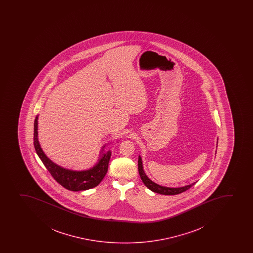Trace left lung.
Wrapping results in <instances>:
<instances>
[{"label":"left lung","instance_id":"1","mask_svg":"<svg viewBox=\"0 0 253 253\" xmlns=\"http://www.w3.org/2000/svg\"><path fill=\"white\" fill-rule=\"evenodd\" d=\"M138 172H139L140 177L142 179V182L144 183L147 187L149 190H151L154 192L159 193V194L162 195H177L180 194L181 192H184L189 188H191L193 185L196 184V182L192 183V185H188V186H183V187H178V188H170V187H166V186H161L158 184L153 182L150 179H148V176L146 175L145 173L143 171L142 169V159L141 157H138Z\"/></svg>","mask_w":253,"mask_h":253}]
</instances>
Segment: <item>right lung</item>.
Masks as SVG:
<instances>
[{
	"label": "right lung",
	"instance_id": "right-lung-1",
	"mask_svg": "<svg viewBox=\"0 0 253 253\" xmlns=\"http://www.w3.org/2000/svg\"><path fill=\"white\" fill-rule=\"evenodd\" d=\"M37 120L38 117L36 116L34 124V145L35 151L44 164L45 168L52 175V177L63 187L73 192L84 191L98 186L107 173L109 161L111 159V152L109 151L107 154H104L99 160V163L88 170L73 171L61 168L60 166H56L51 160H49L44 154V152L42 151L38 141Z\"/></svg>",
	"mask_w": 253,
	"mask_h": 253
}]
</instances>
